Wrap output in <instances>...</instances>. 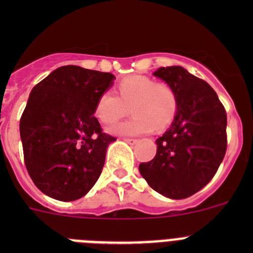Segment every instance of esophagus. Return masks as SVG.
I'll return each mask as SVG.
<instances>
[{
  "instance_id": "obj_1",
  "label": "esophagus",
  "mask_w": 253,
  "mask_h": 253,
  "mask_svg": "<svg viewBox=\"0 0 253 253\" xmlns=\"http://www.w3.org/2000/svg\"><path fill=\"white\" fill-rule=\"evenodd\" d=\"M124 140H126V142L130 143V144H135V143L138 142V139H135V138H124Z\"/></svg>"
}]
</instances>
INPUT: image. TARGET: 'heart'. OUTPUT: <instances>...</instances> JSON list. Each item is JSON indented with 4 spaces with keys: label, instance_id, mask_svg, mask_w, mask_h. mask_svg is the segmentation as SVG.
<instances>
[{
    "label": "heart",
    "instance_id": "1",
    "mask_svg": "<svg viewBox=\"0 0 253 253\" xmlns=\"http://www.w3.org/2000/svg\"><path fill=\"white\" fill-rule=\"evenodd\" d=\"M119 96L107 90L100 93L95 104V116L104 124H111L125 115L130 106L133 115L128 120L107 128L115 135H139L154 128L165 130L173 123L178 110L175 88L167 82L154 81L148 76L131 75L118 84Z\"/></svg>",
    "mask_w": 253,
    "mask_h": 253
}]
</instances>
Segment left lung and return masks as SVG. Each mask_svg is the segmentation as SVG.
I'll return each mask as SVG.
<instances>
[{
	"label": "left lung",
	"mask_w": 253,
	"mask_h": 253,
	"mask_svg": "<svg viewBox=\"0 0 253 253\" xmlns=\"http://www.w3.org/2000/svg\"><path fill=\"white\" fill-rule=\"evenodd\" d=\"M154 76L175 88L178 110L156 140L157 153L139 165L149 186L169 199L198 193L218 171L227 151V113L208 82L182 67H161Z\"/></svg>",
	"instance_id": "8db88e82"
}]
</instances>
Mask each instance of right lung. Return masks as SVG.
<instances>
[{
	"mask_svg": "<svg viewBox=\"0 0 253 253\" xmlns=\"http://www.w3.org/2000/svg\"><path fill=\"white\" fill-rule=\"evenodd\" d=\"M114 75L78 66L59 67L35 84L20 119L24 161L35 186L60 202L86 195L101 175L107 146L93 116Z\"/></svg>",
	"mask_w": 253,
	"mask_h": 253,
	"instance_id": "add662e5",
	"label": "right lung"
}]
</instances>
